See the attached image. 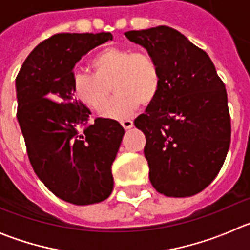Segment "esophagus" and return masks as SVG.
Listing matches in <instances>:
<instances>
[{"label":"esophagus","mask_w":250,"mask_h":250,"mask_svg":"<svg viewBox=\"0 0 250 250\" xmlns=\"http://www.w3.org/2000/svg\"><path fill=\"white\" fill-rule=\"evenodd\" d=\"M120 124L123 125V127L125 130H129L131 129L132 125H134V123H132V120H130V119H125V120H121Z\"/></svg>","instance_id":"obj_1"}]
</instances>
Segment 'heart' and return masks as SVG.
Wrapping results in <instances>:
<instances>
[{
	"label": "heart",
	"mask_w": 250,
	"mask_h": 250,
	"mask_svg": "<svg viewBox=\"0 0 250 250\" xmlns=\"http://www.w3.org/2000/svg\"><path fill=\"white\" fill-rule=\"evenodd\" d=\"M92 74L72 75L74 98L94 110H100L111 92L117 94L101 110L107 119H126L140 107L150 105L161 89V74L155 59L144 51L109 47L92 57Z\"/></svg>",
	"instance_id": "heart-1"
}]
</instances>
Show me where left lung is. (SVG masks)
Masks as SVG:
<instances>
[{"label":"left lung","mask_w":250,"mask_h":250,"mask_svg":"<svg viewBox=\"0 0 250 250\" xmlns=\"http://www.w3.org/2000/svg\"><path fill=\"white\" fill-rule=\"evenodd\" d=\"M158 62L161 89L134 124L145 134V158L156 191L185 198L204 190L230 145L227 90L205 51L167 26L127 31Z\"/></svg>","instance_id":"1"}]
</instances>
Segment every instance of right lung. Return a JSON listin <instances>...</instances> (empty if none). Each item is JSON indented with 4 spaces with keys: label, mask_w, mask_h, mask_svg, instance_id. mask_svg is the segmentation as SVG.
<instances>
[{
    "label": "right lung",
    "mask_w": 250,
    "mask_h": 250,
    "mask_svg": "<svg viewBox=\"0 0 250 250\" xmlns=\"http://www.w3.org/2000/svg\"><path fill=\"white\" fill-rule=\"evenodd\" d=\"M112 40L110 32L57 34L37 45L16 77L17 120L30 163L57 198L75 205L107 199L111 165L125 130L112 119L86 125L90 110L74 98V67Z\"/></svg>",
    "instance_id": "add662e5"
}]
</instances>
